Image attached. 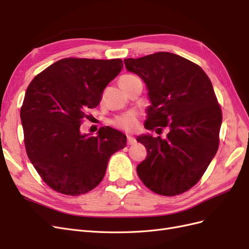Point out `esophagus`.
<instances>
[{"mask_svg":"<svg viewBox=\"0 0 249 249\" xmlns=\"http://www.w3.org/2000/svg\"><path fill=\"white\" fill-rule=\"evenodd\" d=\"M126 140H127V144H129V145H133V144H135V143H136V139H135L132 136H126Z\"/></svg>","mask_w":249,"mask_h":249,"instance_id":"34e87169","label":"esophagus"}]
</instances>
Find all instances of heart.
Returning <instances> with one entry per match:
<instances>
[{
    "mask_svg": "<svg viewBox=\"0 0 249 249\" xmlns=\"http://www.w3.org/2000/svg\"><path fill=\"white\" fill-rule=\"evenodd\" d=\"M133 77H135V76H132V74H125V76H123L120 79H130ZM111 124L114 126L118 127V129L130 132L137 127L138 117L136 115V113L127 112V113H124V114L116 116L114 119L112 120Z\"/></svg>",
    "mask_w": 249,
    "mask_h": 249,
    "instance_id": "1",
    "label": "heart"
}]
</instances>
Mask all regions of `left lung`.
<instances>
[{
	"instance_id": "8db88e82",
	"label": "left lung",
	"mask_w": 249,
	"mask_h": 249,
	"mask_svg": "<svg viewBox=\"0 0 249 249\" xmlns=\"http://www.w3.org/2000/svg\"><path fill=\"white\" fill-rule=\"evenodd\" d=\"M147 88L145 129L168 126L165 139L142 134L147 156L137 166L152 191L173 196L196 184L217 153L221 109L209 77L197 64L168 52L124 59Z\"/></svg>"
}]
</instances>
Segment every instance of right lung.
<instances>
[{"mask_svg":"<svg viewBox=\"0 0 249 249\" xmlns=\"http://www.w3.org/2000/svg\"><path fill=\"white\" fill-rule=\"evenodd\" d=\"M123 67L122 59L65 58L28 86L20 109L27 155L55 191L76 196L92 190L110 157L125 146V135L112 127H101L97 136L80 131L86 111L100 104Z\"/></svg>","mask_w":249,"mask_h":249,"instance_id":"obj_1","label":"right lung"}]
</instances>
